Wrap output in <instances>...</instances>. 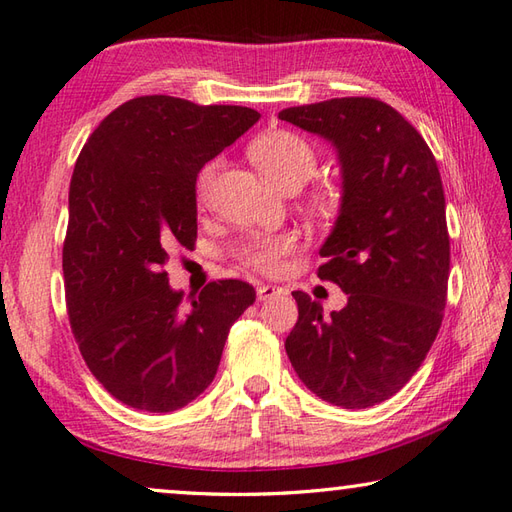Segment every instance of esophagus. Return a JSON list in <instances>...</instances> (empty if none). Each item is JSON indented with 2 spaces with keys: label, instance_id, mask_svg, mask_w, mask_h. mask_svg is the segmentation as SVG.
<instances>
[{
  "label": "esophagus",
  "instance_id": "34e87169",
  "mask_svg": "<svg viewBox=\"0 0 512 512\" xmlns=\"http://www.w3.org/2000/svg\"><path fill=\"white\" fill-rule=\"evenodd\" d=\"M280 294H285L283 287H276V285H265V283H258L256 285V298L258 300H271Z\"/></svg>",
  "mask_w": 512,
  "mask_h": 512
}]
</instances>
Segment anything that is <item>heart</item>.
<instances>
[{"instance_id":"heart-1","label":"heart","mask_w":512,"mask_h":512,"mask_svg":"<svg viewBox=\"0 0 512 512\" xmlns=\"http://www.w3.org/2000/svg\"><path fill=\"white\" fill-rule=\"evenodd\" d=\"M254 163L258 165L267 179L278 187H300L311 179L316 170V152L311 148L309 141H305L298 134L289 130H274L258 137L252 148H249ZM214 179V165L207 168L198 176V194H205ZM296 247V236L291 234H278V236H265L256 238L249 245L241 249L243 263L254 267L263 274H278L283 267V258Z\"/></svg>"}]
</instances>
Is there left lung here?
<instances>
[{
	"label": "left lung",
	"instance_id": "1",
	"mask_svg": "<svg viewBox=\"0 0 512 512\" xmlns=\"http://www.w3.org/2000/svg\"><path fill=\"white\" fill-rule=\"evenodd\" d=\"M278 119L338 152L342 201L318 276L347 294L322 316L320 302L291 291L298 322L287 356L318 398L367 409L411 380L442 325L451 245L440 170L422 134L378 99H329Z\"/></svg>",
	"mask_w": 512,
	"mask_h": 512
}]
</instances>
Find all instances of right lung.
<instances>
[{
	"instance_id": "1",
	"label": "right lung",
	"mask_w": 512,
	"mask_h": 512,
	"mask_svg": "<svg viewBox=\"0 0 512 512\" xmlns=\"http://www.w3.org/2000/svg\"><path fill=\"white\" fill-rule=\"evenodd\" d=\"M260 119L243 106L150 95L112 110L83 145L68 196V318L92 375L119 402L170 413L210 387L229 327L254 305L214 280L190 305L168 283L196 241V176Z\"/></svg>"
}]
</instances>
